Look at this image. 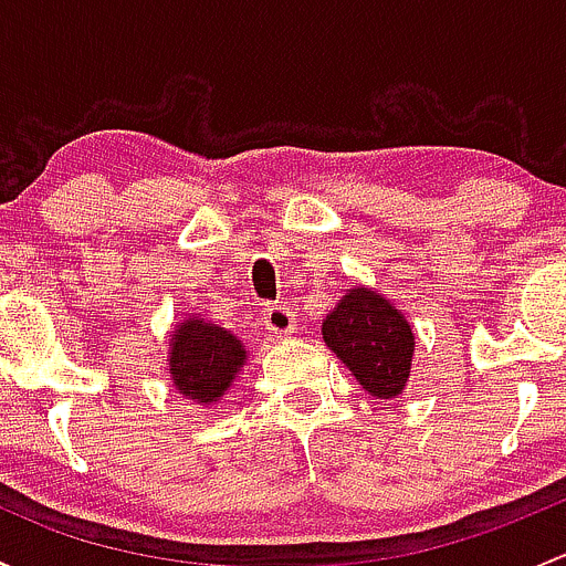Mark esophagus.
<instances>
[{"instance_id":"obj_1","label":"esophagus","mask_w":566,"mask_h":566,"mask_svg":"<svg viewBox=\"0 0 566 566\" xmlns=\"http://www.w3.org/2000/svg\"><path fill=\"white\" fill-rule=\"evenodd\" d=\"M265 325H268V334L271 336H290L295 334V315L287 310V306H271L265 310Z\"/></svg>"}]
</instances>
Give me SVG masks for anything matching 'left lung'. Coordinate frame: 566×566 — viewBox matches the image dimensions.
<instances>
[{"label":"left lung","instance_id":"1","mask_svg":"<svg viewBox=\"0 0 566 566\" xmlns=\"http://www.w3.org/2000/svg\"><path fill=\"white\" fill-rule=\"evenodd\" d=\"M323 342L375 399H394L408 386L416 334L375 287L358 284L342 295L323 319Z\"/></svg>","mask_w":566,"mask_h":566}]
</instances>
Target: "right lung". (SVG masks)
Instances as JSON below:
<instances>
[{"instance_id": "add662e5", "label": "right lung", "mask_w": 566, "mask_h": 566, "mask_svg": "<svg viewBox=\"0 0 566 566\" xmlns=\"http://www.w3.org/2000/svg\"><path fill=\"white\" fill-rule=\"evenodd\" d=\"M247 361V345L210 319L188 315L169 331V380L172 389L193 405L208 408L219 402Z\"/></svg>"}]
</instances>
